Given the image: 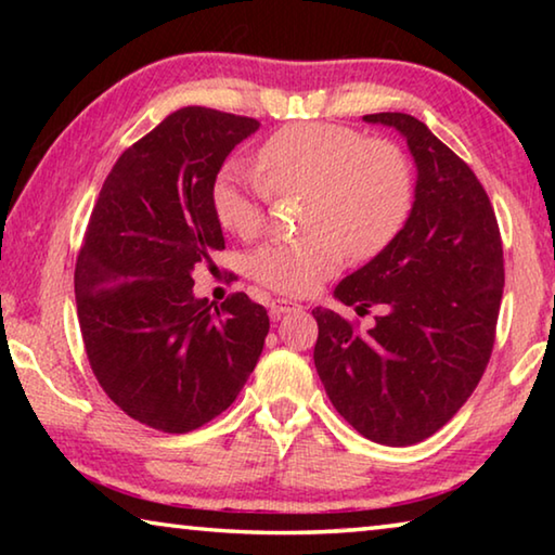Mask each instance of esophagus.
<instances>
[{"instance_id": "34e87169", "label": "esophagus", "mask_w": 555, "mask_h": 555, "mask_svg": "<svg viewBox=\"0 0 555 555\" xmlns=\"http://www.w3.org/2000/svg\"><path fill=\"white\" fill-rule=\"evenodd\" d=\"M300 308H304V306L294 304V300L276 298V300H271V306H269V315L274 318V321H281V318H284L286 313H291V311H300Z\"/></svg>"}]
</instances>
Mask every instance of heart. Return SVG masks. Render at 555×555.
<instances>
[{
    "label": "heart",
    "mask_w": 555,
    "mask_h": 555,
    "mask_svg": "<svg viewBox=\"0 0 555 555\" xmlns=\"http://www.w3.org/2000/svg\"><path fill=\"white\" fill-rule=\"evenodd\" d=\"M257 171L228 166L212 188L220 224L255 237L269 193H308L300 240H271L249 257V274L286 296H306L340 271L345 249L372 259L397 237L413 203L406 156L382 139L335 125H298L261 144Z\"/></svg>",
    "instance_id": "obj_1"
}]
</instances>
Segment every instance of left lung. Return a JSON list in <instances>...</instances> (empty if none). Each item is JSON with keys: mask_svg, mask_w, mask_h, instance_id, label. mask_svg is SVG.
I'll list each match as a JSON object with an SVG mask.
<instances>
[{"mask_svg": "<svg viewBox=\"0 0 555 555\" xmlns=\"http://www.w3.org/2000/svg\"><path fill=\"white\" fill-rule=\"evenodd\" d=\"M362 119L406 139L413 205L397 237L335 286L340 304L357 313L382 306V315L357 333L340 313L315 308L313 362L354 430L382 446H413L455 416L490 362L502 237L482 183L424 121L403 112Z\"/></svg>", "mask_w": 555, "mask_h": 555, "instance_id": "8db88e82", "label": "left lung"}]
</instances>
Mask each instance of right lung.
Returning a JSON list of instances; mask_svg holds the SVG:
<instances>
[{
  "instance_id": "add662e5",
  "label": "right lung",
  "mask_w": 555,
  "mask_h": 555,
  "mask_svg": "<svg viewBox=\"0 0 555 555\" xmlns=\"http://www.w3.org/2000/svg\"><path fill=\"white\" fill-rule=\"evenodd\" d=\"M259 121L183 107L117 158L92 208L75 300L100 387L139 424L188 434L230 406L257 367L269 315L247 294H193L224 249L212 188Z\"/></svg>"
}]
</instances>
